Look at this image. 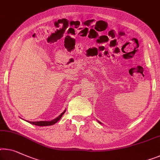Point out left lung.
<instances>
[{
    "label": "left lung",
    "mask_w": 160,
    "mask_h": 160,
    "mask_svg": "<svg viewBox=\"0 0 160 160\" xmlns=\"http://www.w3.org/2000/svg\"><path fill=\"white\" fill-rule=\"evenodd\" d=\"M99 123H100V122H99Z\"/></svg>",
    "instance_id": "obj_1"
}]
</instances>
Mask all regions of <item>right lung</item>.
Returning <instances> with one entry per match:
<instances>
[{
  "mask_svg": "<svg viewBox=\"0 0 160 160\" xmlns=\"http://www.w3.org/2000/svg\"><path fill=\"white\" fill-rule=\"evenodd\" d=\"M65 111H66V110H65V111H63L62 113L60 115L58 116V117L56 118L55 119H54V120L51 121H28V122L32 123V124H34V125H36V126H46L53 125L55 123H57V121H58L59 119L62 118V116L64 113H65Z\"/></svg>",
  "mask_w": 160,
  "mask_h": 160,
  "instance_id": "1",
  "label": "right lung"
}]
</instances>
